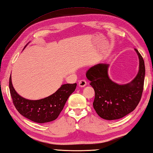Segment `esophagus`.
<instances>
[{"label": "esophagus", "mask_w": 153, "mask_h": 153, "mask_svg": "<svg viewBox=\"0 0 153 153\" xmlns=\"http://www.w3.org/2000/svg\"><path fill=\"white\" fill-rule=\"evenodd\" d=\"M78 85L79 87H85L87 85V82L85 79H82L80 80L79 83H78Z\"/></svg>", "instance_id": "esophagus-1"}]
</instances>
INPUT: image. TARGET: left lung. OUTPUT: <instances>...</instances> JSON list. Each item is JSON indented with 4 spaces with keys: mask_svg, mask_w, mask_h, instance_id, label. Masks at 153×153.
I'll use <instances>...</instances> for the list:
<instances>
[{
    "mask_svg": "<svg viewBox=\"0 0 153 153\" xmlns=\"http://www.w3.org/2000/svg\"><path fill=\"white\" fill-rule=\"evenodd\" d=\"M139 58V70L131 83L118 85L108 76V65L99 64L91 68L86 76L95 91L93 103L100 118L112 120L123 118L137 107L143 91L145 68L144 60L135 48Z\"/></svg>",
    "mask_w": 153,
    "mask_h": 153,
    "instance_id": "left-lung-1",
    "label": "left lung"
}]
</instances>
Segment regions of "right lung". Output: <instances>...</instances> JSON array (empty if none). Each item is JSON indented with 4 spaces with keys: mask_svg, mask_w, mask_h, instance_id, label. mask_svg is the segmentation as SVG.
Listing matches in <instances>:
<instances>
[{
    "mask_svg": "<svg viewBox=\"0 0 153 153\" xmlns=\"http://www.w3.org/2000/svg\"><path fill=\"white\" fill-rule=\"evenodd\" d=\"M76 85V83L64 84L51 96L31 100L23 98L16 93L12 84L11 75L9 79L10 92L16 110L27 119L41 123L52 122L58 118Z\"/></svg>",
    "mask_w": 153,
    "mask_h": 153,
    "instance_id": "right-lung-1",
    "label": "right lung"
}]
</instances>
